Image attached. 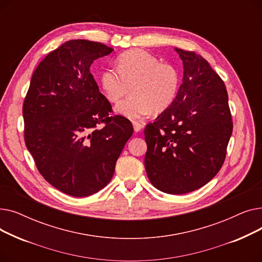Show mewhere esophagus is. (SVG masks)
<instances>
[{"label": "esophagus", "instance_id": "obj_1", "mask_svg": "<svg viewBox=\"0 0 262 262\" xmlns=\"http://www.w3.org/2000/svg\"><path fill=\"white\" fill-rule=\"evenodd\" d=\"M133 126H134V130L136 133H138V132H141V129L143 128V124H141L138 121H133Z\"/></svg>", "mask_w": 262, "mask_h": 262}]
</instances>
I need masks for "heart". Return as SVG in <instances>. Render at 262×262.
Here are the masks:
<instances>
[{
	"mask_svg": "<svg viewBox=\"0 0 262 262\" xmlns=\"http://www.w3.org/2000/svg\"><path fill=\"white\" fill-rule=\"evenodd\" d=\"M118 71L106 69L100 76L106 99L118 102L130 89V95L119 102L116 113L129 119H139L150 112L161 113L174 102L180 75L176 68L160 62L143 50L127 51L118 60Z\"/></svg>",
	"mask_w": 262,
	"mask_h": 262,
	"instance_id": "b5f03b06",
	"label": "heart"
}]
</instances>
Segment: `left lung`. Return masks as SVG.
Returning a JSON list of instances; mask_svg holds the SVG:
<instances>
[{"mask_svg":"<svg viewBox=\"0 0 262 262\" xmlns=\"http://www.w3.org/2000/svg\"><path fill=\"white\" fill-rule=\"evenodd\" d=\"M184 66L174 102L144 129L149 182L169 194L209 183L223 166L232 133L224 81L194 52L175 48Z\"/></svg>","mask_w":262,"mask_h":262,"instance_id":"8db88e82","label":"left lung"}]
</instances>
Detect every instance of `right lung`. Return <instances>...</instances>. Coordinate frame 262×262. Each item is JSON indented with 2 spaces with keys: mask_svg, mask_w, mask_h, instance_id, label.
Returning a JSON list of instances; mask_svg holds the SVG:
<instances>
[{
  "mask_svg": "<svg viewBox=\"0 0 262 262\" xmlns=\"http://www.w3.org/2000/svg\"><path fill=\"white\" fill-rule=\"evenodd\" d=\"M114 50L93 41H67L49 53L32 76L23 104L24 139L40 174L68 195L96 193L112 181L134 128L109 117L112 105L90 73Z\"/></svg>",
  "mask_w": 262,
  "mask_h": 262,
  "instance_id": "right-lung-1",
  "label": "right lung"
}]
</instances>
